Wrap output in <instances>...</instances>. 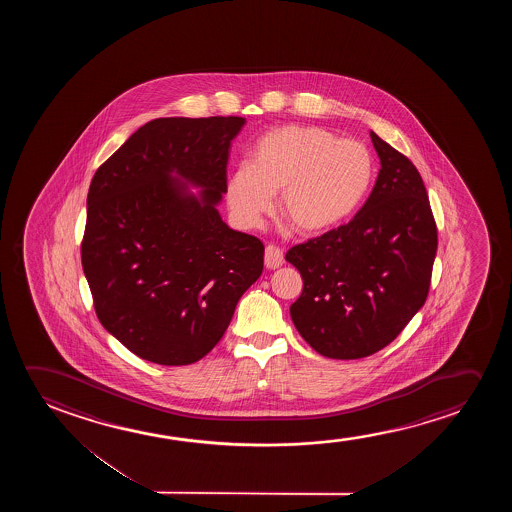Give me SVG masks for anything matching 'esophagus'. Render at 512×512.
Instances as JSON below:
<instances>
[{
	"label": "esophagus",
	"mask_w": 512,
	"mask_h": 512,
	"mask_svg": "<svg viewBox=\"0 0 512 512\" xmlns=\"http://www.w3.org/2000/svg\"><path fill=\"white\" fill-rule=\"evenodd\" d=\"M283 252L276 245H267L266 252H264V264L267 269H278L283 264Z\"/></svg>",
	"instance_id": "obj_1"
}]
</instances>
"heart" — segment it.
<instances>
[{"label":"heart","mask_w":512,"mask_h":512,"mask_svg":"<svg viewBox=\"0 0 512 512\" xmlns=\"http://www.w3.org/2000/svg\"><path fill=\"white\" fill-rule=\"evenodd\" d=\"M376 161L367 145L323 127L283 126L262 134L250 164L227 176L232 217L259 227L280 192V211L304 234L330 231L357 213L371 192Z\"/></svg>","instance_id":"1"}]
</instances>
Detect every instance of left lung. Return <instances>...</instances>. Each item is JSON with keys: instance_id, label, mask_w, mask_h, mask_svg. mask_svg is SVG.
I'll use <instances>...</instances> for the list:
<instances>
[{"instance_id": "left-lung-1", "label": "left lung", "mask_w": 512, "mask_h": 512, "mask_svg": "<svg viewBox=\"0 0 512 512\" xmlns=\"http://www.w3.org/2000/svg\"><path fill=\"white\" fill-rule=\"evenodd\" d=\"M381 169L348 224L288 250L304 287L295 329L320 355L369 357L399 336L427 301L437 227L418 169L371 131Z\"/></svg>"}]
</instances>
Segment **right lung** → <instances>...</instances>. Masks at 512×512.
Listing matches in <instances>:
<instances>
[{"instance_id":"add662e5","label":"right lung","mask_w":512,"mask_h":512,"mask_svg":"<svg viewBox=\"0 0 512 512\" xmlns=\"http://www.w3.org/2000/svg\"><path fill=\"white\" fill-rule=\"evenodd\" d=\"M243 126V117L150 120L92 178L85 278L101 325L143 360L208 355L262 274V241L217 210Z\"/></svg>"}]
</instances>
